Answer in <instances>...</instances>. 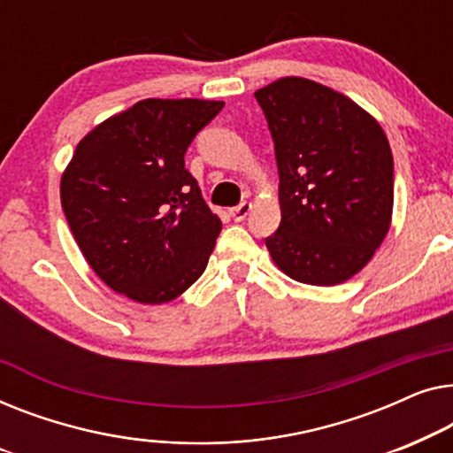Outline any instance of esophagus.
Returning a JSON list of instances; mask_svg holds the SVG:
<instances>
[{"label": "esophagus", "instance_id": "obj_1", "mask_svg": "<svg viewBox=\"0 0 453 453\" xmlns=\"http://www.w3.org/2000/svg\"><path fill=\"white\" fill-rule=\"evenodd\" d=\"M250 203H240V205L238 207H234V209H229V215H232V219L234 221H242V219H244L246 218V215L248 213H250Z\"/></svg>", "mask_w": 453, "mask_h": 453}]
</instances>
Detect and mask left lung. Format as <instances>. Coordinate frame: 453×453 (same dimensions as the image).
<instances>
[{
  "label": "left lung",
  "mask_w": 453,
  "mask_h": 453,
  "mask_svg": "<svg viewBox=\"0 0 453 453\" xmlns=\"http://www.w3.org/2000/svg\"><path fill=\"white\" fill-rule=\"evenodd\" d=\"M254 96L279 170L281 224L265 238L273 260L299 283L347 281L390 227L394 160L384 131L353 100L303 78Z\"/></svg>",
  "instance_id": "obj_1"
}]
</instances>
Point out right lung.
<instances>
[{"label": "right lung", "instance_id": "obj_1", "mask_svg": "<svg viewBox=\"0 0 453 453\" xmlns=\"http://www.w3.org/2000/svg\"><path fill=\"white\" fill-rule=\"evenodd\" d=\"M224 102L142 100L81 139L61 178L69 229L94 273L139 303H165L203 275L221 221L184 154Z\"/></svg>", "mask_w": 453, "mask_h": 453}]
</instances>
